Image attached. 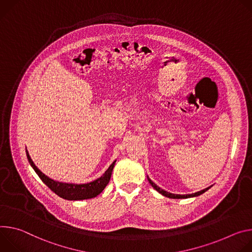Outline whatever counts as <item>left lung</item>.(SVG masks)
Returning a JSON list of instances; mask_svg holds the SVG:
<instances>
[{
    "instance_id": "8db88e82",
    "label": "left lung",
    "mask_w": 252,
    "mask_h": 252,
    "mask_svg": "<svg viewBox=\"0 0 252 252\" xmlns=\"http://www.w3.org/2000/svg\"><path fill=\"white\" fill-rule=\"evenodd\" d=\"M147 179L149 181V183L152 185V187L158 191L160 194H162L163 196H166V197H169V198H173V199H182V198H190V197H195V196H199V195L203 194L205 191H207L211 186L201 190V191H198V192H195V193H192V194H173V193H170V192H167L163 189H161L159 186H157L148 176H147Z\"/></svg>"
}]
</instances>
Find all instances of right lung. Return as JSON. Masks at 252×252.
<instances>
[{
  "label": "right lung",
  "instance_id": "obj_1",
  "mask_svg": "<svg viewBox=\"0 0 252 252\" xmlns=\"http://www.w3.org/2000/svg\"><path fill=\"white\" fill-rule=\"evenodd\" d=\"M27 152V158L29 160V163L33 167V169L35 172L38 174V176L41 178V180L56 194L60 196L61 198L67 199V200H84V199H90L96 197L97 195H99L104 188L107 186V184L110 181L112 171H113L114 165L116 160L112 163L109 168L105 171V173L99 177L98 179L88 182V183H84V184H75V183H63L59 181H55L48 176H46L44 173H42L38 168L37 166L34 164L33 160L31 159L29 153Z\"/></svg>",
  "mask_w": 252,
  "mask_h": 252
}]
</instances>
